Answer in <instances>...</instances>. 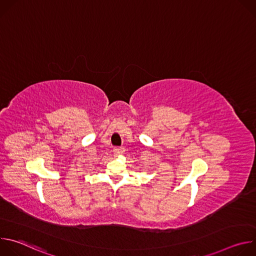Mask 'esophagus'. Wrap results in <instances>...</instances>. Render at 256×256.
Returning a JSON list of instances; mask_svg holds the SVG:
<instances>
[{
    "mask_svg": "<svg viewBox=\"0 0 256 256\" xmlns=\"http://www.w3.org/2000/svg\"><path fill=\"white\" fill-rule=\"evenodd\" d=\"M120 153H122V149L120 148H114V157H118Z\"/></svg>",
    "mask_w": 256,
    "mask_h": 256,
    "instance_id": "esophagus-1",
    "label": "esophagus"
}]
</instances>
